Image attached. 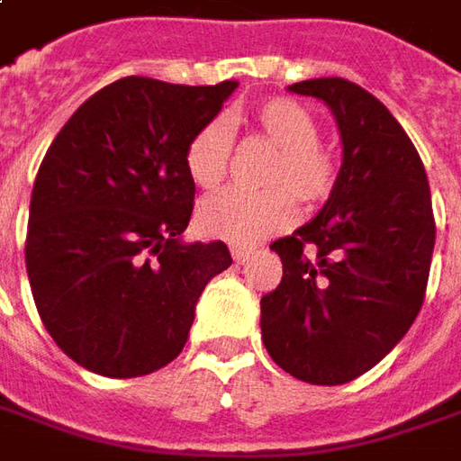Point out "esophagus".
I'll list each match as a JSON object with an SVG mask.
<instances>
[{"instance_id":"34e87169","label":"esophagus","mask_w":461,"mask_h":461,"mask_svg":"<svg viewBox=\"0 0 461 461\" xmlns=\"http://www.w3.org/2000/svg\"><path fill=\"white\" fill-rule=\"evenodd\" d=\"M250 253H253V249H250V246H233V249H230V256H233V261L236 263L246 261Z\"/></svg>"}]
</instances>
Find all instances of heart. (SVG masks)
I'll list each match as a JSON object with an SVG mask.
<instances>
[{"label":"heart","mask_w":461,"mask_h":461,"mask_svg":"<svg viewBox=\"0 0 461 461\" xmlns=\"http://www.w3.org/2000/svg\"><path fill=\"white\" fill-rule=\"evenodd\" d=\"M250 125L276 155L266 165V190L228 188L205 198L198 208V228L211 238L253 243L284 230L296 221V197L316 208L336 188L339 160L319 135V120L296 100L273 97L250 110ZM233 158V128L225 117L203 122L185 145L183 163L190 180L203 190L218 188Z\"/></svg>","instance_id":"1"}]
</instances>
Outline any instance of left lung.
<instances>
[{
    "label": "left lung",
    "instance_id": "1",
    "mask_svg": "<svg viewBox=\"0 0 461 461\" xmlns=\"http://www.w3.org/2000/svg\"><path fill=\"white\" fill-rule=\"evenodd\" d=\"M331 107L344 163L321 212L278 238L284 278L261 298L271 358L336 386L376 366L417 319L429 281L434 212L414 142L371 92L344 77L288 87Z\"/></svg>",
    "mask_w": 461,
    "mask_h": 461
}]
</instances>
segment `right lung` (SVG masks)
<instances>
[{"label":"right lung","instance_id":"add662e5","mask_svg":"<svg viewBox=\"0 0 461 461\" xmlns=\"http://www.w3.org/2000/svg\"><path fill=\"white\" fill-rule=\"evenodd\" d=\"M236 87L117 79L44 155L24 243L32 296L55 344L92 374L132 379L170 364L205 284L233 263L221 240L180 233L195 200L185 145Z\"/></svg>","mask_w":461,"mask_h":461}]
</instances>
